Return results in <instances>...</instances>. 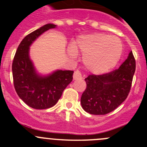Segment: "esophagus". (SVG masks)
Returning <instances> with one entry per match:
<instances>
[{
	"label": "esophagus",
	"instance_id": "obj_1",
	"mask_svg": "<svg viewBox=\"0 0 147 147\" xmlns=\"http://www.w3.org/2000/svg\"><path fill=\"white\" fill-rule=\"evenodd\" d=\"M82 78V74L79 70H76L73 74V79L75 80H81Z\"/></svg>",
	"mask_w": 147,
	"mask_h": 147
}]
</instances>
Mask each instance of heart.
Returning a JSON list of instances; mask_svg holds the SVG:
<instances>
[{"label":"heart","mask_w":147,"mask_h":147,"mask_svg":"<svg viewBox=\"0 0 147 147\" xmlns=\"http://www.w3.org/2000/svg\"><path fill=\"white\" fill-rule=\"evenodd\" d=\"M69 52L71 55L82 53L86 68L93 73L102 74L116 66L122 55L123 45L116 37L94 33L80 36Z\"/></svg>","instance_id":"b5f03b06"}]
</instances>
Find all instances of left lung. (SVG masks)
<instances>
[{"label":"left lung","mask_w":147,"mask_h":147,"mask_svg":"<svg viewBox=\"0 0 147 147\" xmlns=\"http://www.w3.org/2000/svg\"><path fill=\"white\" fill-rule=\"evenodd\" d=\"M136 69L132 52L118 69L103 75H90L84 79L87 87L81 97L85 112L104 115L115 110L127 99Z\"/></svg>","instance_id":"8db88e82"}]
</instances>
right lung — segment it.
I'll return each mask as SVG.
<instances>
[{"mask_svg": "<svg viewBox=\"0 0 147 147\" xmlns=\"http://www.w3.org/2000/svg\"><path fill=\"white\" fill-rule=\"evenodd\" d=\"M55 27L50 23L26 35L13 58L12 71L15 90L19 97L33 109H44L54 106L73 78L72 70H57L47 76H40L35 72L30 59V45L41 34Z\"/></svg>", "mask_w": 147, "mask_h": 147, "instance_id": "add662e5", "label": "right lung"}]
</instances>
